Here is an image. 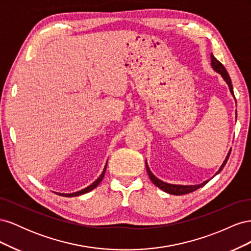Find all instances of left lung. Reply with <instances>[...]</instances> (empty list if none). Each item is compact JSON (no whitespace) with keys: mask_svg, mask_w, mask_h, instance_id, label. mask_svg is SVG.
<instances>
[{"mask_svg":"<svg viewBox=\"0 0 251 251\" xmlns=\"http://www.w3.org/2000/svg\"><path fill=\"white\" fill-rule=\"evenodd\" d=\"M210 60H211V63H210L211 68H212V69H214V71H216L217 73H219L220 75H221L222 78L224 79V81L227 83V86H228V88H229L230 94H231L232 97L234 98L233 88H232V85H231V79H230V77H229L228 73H227V71H226V69H225V67H224L221 63H220L219 60H218L214 55H212V53L210 54ZM234 100H235V98H234ZM235 118H237V111H235ZM230 151H231V148H230V150H229V151H228V154H227V156H226V158H225V160L223 161L222 165L220 166L219 171L214 175V177L216 176V175H218L220 172H221V171L223 170V168L225 166L227 160H228L229 155H230ZM146 166H147V171H148V174H149V177H150L151 181L153 182V183H154L157 187L160 188L161 191H163V192H165V193H168V194H170V195L180 196V195H185V194H188V193H192V192L196 191V189H198V188L202 187L203 185L206 184L207 182L210 180V179H209V180H206V181L202 182V183H200V184H194V185L172 184V183H168V182H164V181H162V180H160V179H158V178L155 176V175L151 172L147 160H146Z\"/></svg>","mask_w":251,"mask_h":251,"instance_id":"obj_1","label":"left lung"}]
</instances>
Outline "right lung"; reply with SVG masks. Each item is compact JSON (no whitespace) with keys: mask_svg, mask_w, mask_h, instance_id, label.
Here are the masks:
<instances>
[{"mask_svg":"<svg viewBox=\"0 0 251 251\" xmlns=\"http://www.w3.org/2000/svg\"><path fill=\"white\" fill-rule=\"evenodd\" d=\"M107 165H108V160H107V162H105V165H104L102 173L100 174V176L98 177V178L93 182V183H91L89 186L80 189V191H78V192H74V193H70V194H65V193H56V194H57V195H60V196H65V197H76V196L83 195V194H87V193L91 192V191H92V189H94L95 187H97L98 184H100V182H101V180L103 179L105 171H107Z\"/></svg>","mask_w":251,"mask_h":251,"instance_id":"right-lung-1","label":"right lung"}]
</instances>
